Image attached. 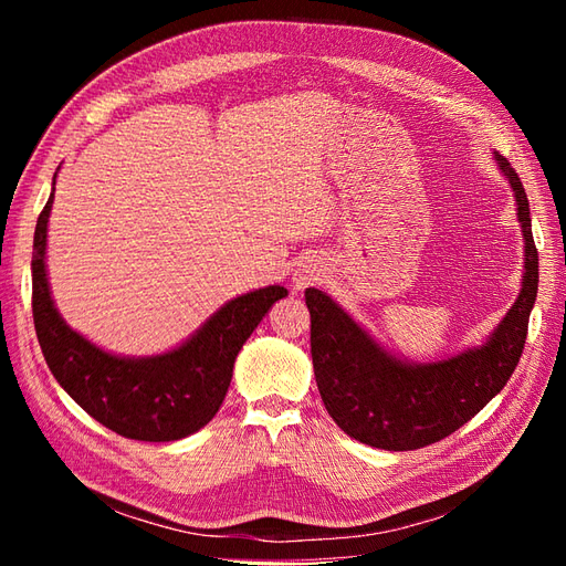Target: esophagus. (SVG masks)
<instances>
[{"label": "esophagus", "instance_id": "obj_1", "mask_svg": "<svg viewBox=\"0 0 566 566\" xmlns=\"http://www.w3.org/2000/svg\"><path fill=\"white\" fill-rule=\"evenodd\" d=\"M314 281H318V271H316V266H302V269H297V271H295V279H293V283H295V287H297V290L310 287Z\"/></svg>", "mask_w": 566, "mask_h": 566}]
</instances>
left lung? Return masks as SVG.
Instances as JSON below:
<instances>
[{
  "label": "left lung",
  "mask_w": 566,
  "mask_h": 566,
  "mask_svg": "<svg viewBox=\"0 0 566 566\" xmlns=\"http://www.w3.org/2000/svg\"><path fill=\"white\" fill-rule=\"evenodd\" d=\"M493 160L515 196L524 273L515 304L482 345L439 361H408L382 347L328 293L306 287L321 399L339 430L356 441L385 451L430 447L472 420L520 364L538 293V252L524 186L503 156L493 153Z\"/></svg>",
  "instance_id": "1"
}]
</instances>
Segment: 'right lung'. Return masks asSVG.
I'll list each match as a JSON object with an SVG mask.
<instances>
[{
  "instance_id": "1",
  "label": "right lung",
  "mask_w": 566,
  "mask_h": 566,
  "mask_svg": "<svg viewBox=\"0 0 566 566\" xmlns=\"http://www.w3.org/2000/svg\"><path fill=\"white\" fill-rule=\"evenodd\" d=\"M56 175L32 243V318L49 370L80 408L119 437L177 441L198 432L227 397L238 352L287 290L266 285L229 300L163 354L123 356L98 347L63 321L51 297L46 229Z\"/></svg>"
}]
</instances>
